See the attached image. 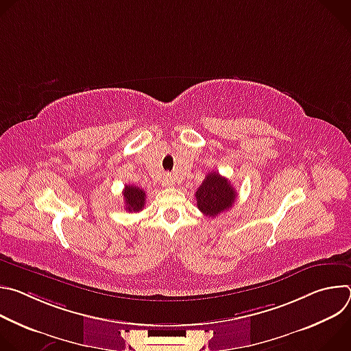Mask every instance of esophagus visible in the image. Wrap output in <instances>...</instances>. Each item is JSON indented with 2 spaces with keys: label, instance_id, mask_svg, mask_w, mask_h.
<instances>
[{
  "label": "esophagus",
  "instance_id": "obj_1",
  "mask_svg": "<svg viewBox=\"0 0 351 351\" xmlns=\"http://www.w3.org/2000/svg\"><path fill=\"white\" fill-rule=\"evenodd\" d=\"M162 184H164L165 187H172V186H175V179H173V176L165 175V176H164V180H162Z\"/></svg>",
  "mask_w": 351,
  "mask_h": 351
}]
</instances>
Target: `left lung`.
I'll return each mask as SVG.
<instances>
[{
	"label": "left lung",
	"mask_w": 351,
	"mask_h": 351,
	"mask_svg": "<svg viewBox=\"0 0 351 351\" xmlns=\"http://www.w3.org/2000/svg\"><path fill=\"white\" fill-rule=\"evenodd\" d=\"M236 195V190L226 178L218 172H211L195 191L197 207L206 217L215 218L218 214L232 208Z\"/></svg>",
	"instance_id": "left-lung-1"
}]
</instances>
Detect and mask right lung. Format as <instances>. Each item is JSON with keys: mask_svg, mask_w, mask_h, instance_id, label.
Wrapping results in <instances>:
<instances>
[{"mask_svg": "<svg viewBox=\"0 0 351 351\" xmlns=\"http://www.w3.org/2000/svg\"><path fill=\"white\" fill-rule=\"evenodd\" d=\"M125 207L129 213H138L144 208L145 204V193L143 189L137 186L126 184L123 189Z\"/></svg>", "mask_w": 351, "mask_h": 351, "instance_id": "obj_1", "label": "right lung"}]
</instances>
